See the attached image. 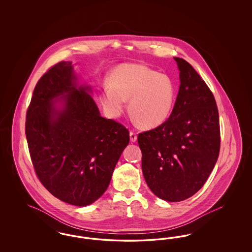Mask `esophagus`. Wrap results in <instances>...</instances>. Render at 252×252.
I'll list each match as a JSON object with an SVG mask.
<instances>
[{"label":"esophagus","mask_w":252,"mask_h":252,"mask_svg":"<svg viewBox=\"0 0 252 252\" xmlns=\"http://www.w3.org/2000/svg\"><path fill=\"white\" fill-rule=\"evenodd\" d=\"M129 136H130V141L131 142H136L137 141V133L135 131H133V130H130L129 132Z\"/></svg>","instance_id":"obj_1"}]
</instances>
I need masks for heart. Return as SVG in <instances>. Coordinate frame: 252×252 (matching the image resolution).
Wrapping results in <instances>:
<instances>
[{"mask_svg":"<svg viewBox=\"0 0 252 252\" xmlns=\"http://www.w3.org/2000/svg\"><path fill=\"white\" fill-rule=\"evenodd\" d=\"M176 84L164 72L144 65L123 64L110 74L109 87L101 93L104 108L119 116L129 100L132 118L141 126L152 128L167 120L176 101Z\"/></svg>","mask_w":252,"mask_h":252,"instance_id":"1","label":"heart"}]
</instances>
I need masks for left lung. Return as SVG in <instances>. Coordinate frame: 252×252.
Here are the masks:
<instances>
[{"mask_svg": "<svg viewBox=\"0 0 252 252\" xmlns=\"http://www.w3.org/2000/svg\"><path fill=\"white\" fill-rule=\"evenodd\" d=\"M171 115L156 128L138 134L144 180L158 197L179 202L198 192L216 165L220 125L216 99L186 60Z\"/></svg>", "mask_w": 252, "mask_h": 252, "instance_id": "left-lung-1", "label": "left lung"}]
</instances>
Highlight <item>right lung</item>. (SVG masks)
<instances>
[{
  "mask_svg": "<svg viewBox=\"0 0 252 252\" xmlns=\"http://www.w3.org/2000/svg\"><path fill=\"white\" fill-rule=\"evenodd\" d=\"M75 80L69 61L40 77L26 112L25 135L41 184L66 203L86 206L107 190L129 132L101 117L88 87L76 89ZM64 94V107L58 111L52 100Z\"/></svg>",
  "mask_w": 252,
  "mask_h": 252,
  "instance_id": "1",
  "label": "right lung"
}]
</instances>
